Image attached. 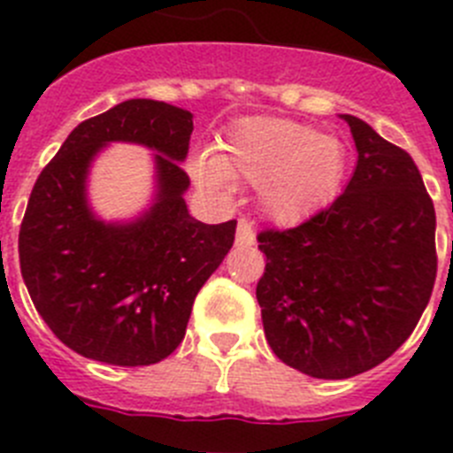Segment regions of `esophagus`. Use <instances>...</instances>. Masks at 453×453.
Returning <instances> with one entry per match:
<instances>
[{
    "mask_svg": "<svg viewBox=\"0 0 453 453\" xmlns=\"http://www.w3.org/2000/svg\"><path fill=\"white\" fill-rule=\"evenodd\" d=\"M256 242V234L254 226L247 218L238 219V231H235V245L240 247H251Z\"/></svg>",
    "mask_w": 453,
    "mask_h": 453,
    "instance_id": "obj_1",
    "label": "esophagus"
}]
</instances>
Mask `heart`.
I'll list each match as a JSON object with an SVG mask.
<instances>
[{
	"label": "heart",
	"instance_id": "b5f03b06",
	"mask_svg": "<svg viewBox=\"0 0 453 453\" xmlns=\"http://www.w3.org/2000/svg\"><path fill=\"white\" fill-rule=\"evenodd\" d=\"M347 172V150L335 135L281 118H254L226 134L222 154L190 161L195 181L231 190L235 179L261 186V203L279 222H299L335 197Z\"/></svg>",
	"mask_w": 453,
	"mask_h": 453
}]
</instances>
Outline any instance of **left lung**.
<instances>
[{"label": "left lung", "mask_w": 453, "mask_h": 453, "mask_svg": "<svg viewBox=\"0 0 453 453\" xmlns=\"http://www.w3.org/2000/svg\"><path fill=\"white\" fill-rule=\"evenodd\" d=\"M358 161L329 208L286 231L258 234L256 286L265 338L286 365L349 379L390 358L434 292L435 211L413 158L342 115Z\"/></svg>", "instance_id": "left-lung-1"}]
</instances>
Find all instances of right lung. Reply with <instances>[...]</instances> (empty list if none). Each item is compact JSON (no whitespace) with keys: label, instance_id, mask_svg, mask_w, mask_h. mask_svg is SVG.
<instances>
[{"label":"right lung","instance_id":"right-lung-1","mask_svg":"<svg viewBox=\"0 0 453 453\" xmlns=\"http://www.w3.org/2000/svg\"><path fill=\"white\" fill-rule=\"evenodd\" d=\"M190 134V111L129 99L79 124L31 190L18 240L22 279L56 338L86 358L119 367L167 358L234 245L235 219L203 224L188 213ZM108 142L157 151L155 203L134 223L108 225L87 206V170Z\"/></svg>","mask_w":453,"mask_h":453}]
</instances>
